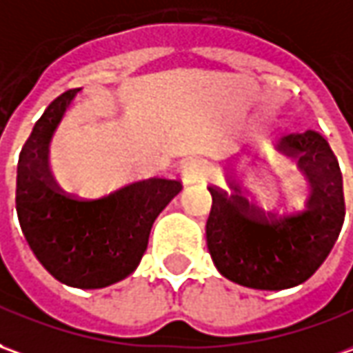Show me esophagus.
I'll return each mask as SVG.
<instances>
[{
  "mask_svg": "<svg viewBox=\"0 0 353 353\" xmlns=\"http://www.w3.org/2000/svg\"><path fill=\"white\" fill-rule=\"evenodd\" d=\"M204 172H206V162H204L202 159H191L185 162V166H183L185 179L194 181V179H199L201 176H204Z\"/></svg>",
  "mask_w": 353,
  "mask_h": 353,
  "instance_id": "esophagus-1",
  "label": "esophagus"
}]
</instances>
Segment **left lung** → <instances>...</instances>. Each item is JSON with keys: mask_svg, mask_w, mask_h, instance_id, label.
<instances>
[{"mask_svg": "<svg viewBox=\"0 0 353 353\" xmlns=\"http://www.w3.org/2000/svg\"><path fill=\"white\" fill-rule=\"evenodd\" d=\"M275 149L298 159L312 183L304 210L260 214L239 194L208 187L212 208L206 245L218 271L236 285L283 290L319 270L340 235L346 216L339 159L317 132L281 137Z\"/></svg>", "mask_w": 353, "mask_h": 353, "instance_id": "8db88e82", "label": "left lung"}]
</instances>
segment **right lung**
Returning <instances> with one entry per match:
<instances>
[{
  "mask_svg": "<svg viewBox=\"0 0 353 353\" xmlns=\"http://www.w3.org/2000/svg\"><path fill=\"white\" fill-rule=\"evenodd\" d=\"M80 90H68L34 124L17 164V216L39 263L68 287L103 288L141 262L154 219L181 191L176 179L152 177L103 199L83 201L49 176V141Z\"/></svg>",
  "mask_w": 353,
  "mask_h": 353,
  "instance_id": "obj_1",
  "label": "right lung"
}]
</instances>
